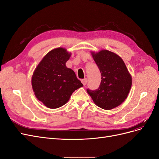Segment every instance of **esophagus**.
Masks as SVG:
<instances>
[{"label":"esophagus","instance_id":"1","mask_svg":"<svg viewBox=\"0 0 159 159\" xmlns=\"http://www.w3.org/2000/svg\"><path fill=\"white\" fill-rule=\"evenodd\" d=\"M81 82H82V84H84V85H85L86 84H87V82H88V79L85 78V79L82 80H81Z\"/></svg>","mask_w":159,"mask_h":159}]
</instances>
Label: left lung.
Instances as JSON below:
<instances>
[{
  "instance_id": "1",
  "label": "left lung",
  "mask_w": 159,
  "mask_h": 159,
  "mask_svg": "<svg viewBox=\"0 0 159 159\" xmlns=\"http://www.w3.org/2000/svg\"><path fill=\"white\" fill-rule=\"evenodd\" d=\"M101 72L102 81L98 89L87 92L98 107L109 110L121 105L127 97L132 84L131 76L123 60L108 50L91 53Z\"/></svg>"
}]
</instances>
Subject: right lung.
I'll list each match as a JSON object with an SVG mask.
<instances>
[{"label":"right lung","mask_w":159,"mask_h":159,"mask_svg":"<svg viewBox=\"0 0 159 159\" xmlns=\"http://www.w3.org/2000/svg\"><path fill=\"white\" fill-rule=\"evenodd\" d=\"M70 56L62 48L52 50L44 57L34 72L33 91L37 99L47 107H61L75 90L84 85L74 71L66 66Z\"/></svg>","instance_id":"obj_1"}]
</instances>
